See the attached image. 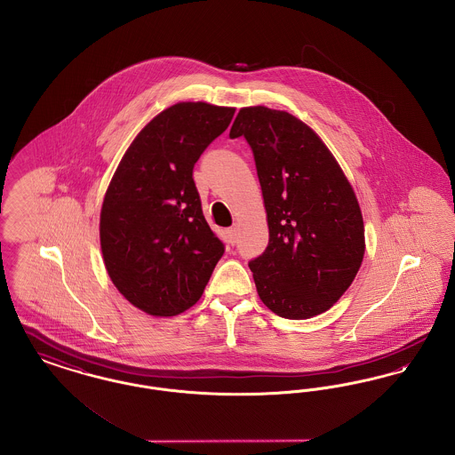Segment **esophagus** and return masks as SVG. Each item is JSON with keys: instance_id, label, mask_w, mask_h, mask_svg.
Here are the masks:
<instances>
[{"instance_id": "1", "label": "esophagus", "mask_w": 455, "mask_h": 455, "mask_svg": "<svg viewBox=\"0 0 455 455\" xmlns=\"http://www.w3.org/2000/svg\"><path fill=\"white\" fill-rule=\"evenodd\" d=\"M226 233H228L229 243H231V244H235V243H236V238H238V228H229Z\"/></svg>"}]
</instances>
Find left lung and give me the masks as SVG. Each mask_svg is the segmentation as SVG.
<instances>
[{
	"label": "left lung",
	"mask_w": 455,
	"mask_h": 455,
	"mask_svg": "<svg viewBox=\"0 0 455 455\" xmlns=\"http://www.w3.org/2000/svg\"><path fill=\"white\" fill-rule=\"evenodd\" d=\"M253 150L268 244L250 262L263 305L289 320L334 307L364 257L356 193L307 123L265 106L241 108L229 132Z\"/></svg>",
	"instance_id": "left-lung-1"
}]
</instances>
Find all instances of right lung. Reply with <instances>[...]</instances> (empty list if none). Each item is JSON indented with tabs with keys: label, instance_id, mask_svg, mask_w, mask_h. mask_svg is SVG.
Returning <instances> with one entry per match:
<instances>
[{
	"label": "right lung",
	"instance_id": "obj_1",
	"mask_svg": "<svg viewBox=\"0 0 455 455\" xmlns=\"http://www.w3.org/2000/svg\"><path fill=\"white\" fill-rule=\"evenodd\" d=\"M235 111L202 100L169 106L139 132L111 178L99 220L102 260L123 298L147 315L188 310L224 253L193 166Z\"/></svg>",
	"mask_w": 455,
	"mask_h": 455
}]
</instances>
